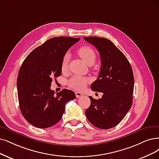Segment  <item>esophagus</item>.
Returning a JSON list of instances; mask_svg holds the SVG:
<instances>
[{
  "label": "esophagus",
  "mask_w": 159,
  "mask_h": 159,
  "mask_svg": "<svg viewBox=\"0 0 159 159\" xmlns=\"http://www.w3.org/2000/svg\"><path fill=\"white\" fill-rule=\"evenodd\" d=\"M75 95H76V98H80V97L83 96V93H80V92H75Z\"/></svg>",
  "instance_id": "34e87169"
}]
</instances>
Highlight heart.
<instances>
[{
  "label": "heart",
  "mask_w": 159,
  "mask_h": 159,
  "mask_svg": "<svg viewBox=\"0 0 159 159\" xmlns=\"http://www.w3.org/2000/svg\"><path fill=\"white\" fill-rule=\"evenodd\" d=\"M77 54L88 66H91L96 61V52L90 46H83L80 47L77 50ZM69 60V54L67 53L64 55L61 61V69L62 71H65L67 70ZM88 83H89V79L80 76H74L68 82L69 86L70 89L78 91L83 90Z\"/></svg>",
  "instance_id": "obj_1"
}]
</instances>
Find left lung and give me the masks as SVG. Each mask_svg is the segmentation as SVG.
Wrapping results in <instances>:
<instances>
[{
    "mask_svg": "<svg viewBox=\"0 0 159 159\" xmlns=\"http://www.w3.org/2000/svg\"><path fill=\"white\" fill-rule=\"evenodd\" d=\"M84 39L94 46L100 54V72L91 89L103 93L99 99L89 96L91 103L86 110V116L94 126L109 129L119 124L132 105V69L126 57L109 39L98 37Z\"/></svg>",
    "mask_w": 159,
    "mask_h": 159,
    "instance_id": "8db88e82",
    "label": "left lung"
}]
</instances>
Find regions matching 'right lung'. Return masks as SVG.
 Here are the masks:
<instances>
[{"label":"right lung","instance_id":"right-lung-1","mask_svg":"<svg viewBox=\"0 0 159 159\" xmlns=\"http://www.w3.org/2000/svg\"><path fill=\"white\" fill-rule=\"evenodd\" d=\"M80 38L57 37L48 39L29 54L20 69L17 79V96L21 114L33 126L46 128L60 121L66 104L76 98L64 89H50L52 78L61 74L62 59Z\"/></svg>","mask_w":159,"mask_h":159}]
</instances>
